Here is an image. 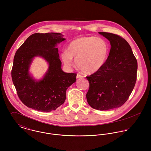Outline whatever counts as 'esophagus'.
<instances>
[{"mask_svg":"<svg viewBox=\"0 0 151 151\" xmlns=\"http://www.w3.org/2000/svg\"><path fill=\"white\" fill-rule=\"evenodd\" d=\"M84 77L82 75H80L79 74H77V78H83Z\"/></svg>","mask_w":151,"mask_h":151,"instance_id":"1","label":"esophagus"}]
</instances>
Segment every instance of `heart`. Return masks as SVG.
I'll use <instances>...</instances> for the list:
<instances>
[{"mask_svg":"<svg viewBox=\"0 0 151 151\" xmlns=\"http://www.w3.org/2000/svg\"><path fill=\"white\" fill-rule=\"evenodd\" d=\"M109 53L106 40L95 37L76 38L68 44L67 51L61 58L65 65L71 67L76 59L77 67L83 73L91 74L99 70L105 65Z\"/></svg>","mask_w":151,"mask_h":151,"instance_id":"b5f03b06","label":"heart"}]
</instances>
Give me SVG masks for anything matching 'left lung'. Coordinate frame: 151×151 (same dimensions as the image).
Returning a JSON list of instances; mask_svg holds the SVG:
<instances>
[{"instance_id":"8db88e82","label":"left lung","mask_w":151,"mask_h":151,"mask_svg":"<svg viewBox=\"0 0 151 151\" xmlns=\"http://www.w3.org/2000/svg\"><path fill=\"white\" fill-rule=\"evenodd\" d=\"M99 34L108 39L111 47L104 66L86 77L89 83L86 100L95 109L108 110L122 106L129 99L135 84L138 65L124 38L109 32Z\"/></svg>"}]
</instances>
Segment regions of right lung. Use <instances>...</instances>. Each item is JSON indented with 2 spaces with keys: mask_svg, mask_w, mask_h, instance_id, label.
<instances>
[{
  "mask_svg": "<svg viewBox=\"0 0 151 151\" xmlns=\"http://www.w3.org/2000/svg\"><path fill=\"white\" fill-rule=\"evenodd\" d=\"M60 33H35L17 50L12 77L17 95L27 107L43 112L55 110L65 100L67 89L76 81V73L64 72L59 59L58 43L65 41ZM35 57L43 58L49 67L41 80L33 78L29 70Z\"/></svg>",
  "mask_w": 151,
  "mask_h": 151,
  "instance_id": "add662e5",
  "label": "right lung"
}]
</instances>
